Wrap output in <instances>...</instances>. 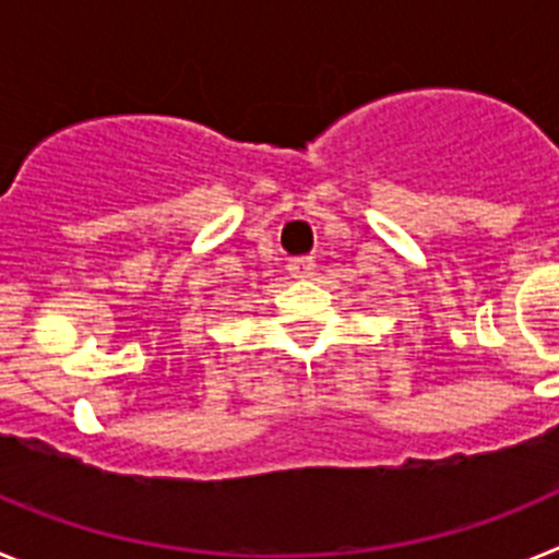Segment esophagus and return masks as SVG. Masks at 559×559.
Wrapping results in <instances>:
<instances>
[{"label":"esophagus","instance_id":"34e87169","mask_svg":"<svg viewBox=\"0 0 559 559\" xmlns=\"http://www.w3.org/2000/svg\"><path fill=\"white\" fill-rule=\"evenodd\" d=\"M313 269H316L313 257H294V260L288 263L290 276H299V280H302V276L313 274Z\"/></svg>","mask_w":559,"mask_h":559}]
</instances>
